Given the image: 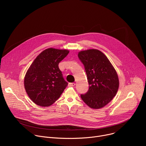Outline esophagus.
Masks as SVG:
<instances>
[{
    "label": "esophagus",
    "mask_w": 146,
    "mask_h": 146,
    "mask_svg": "<svg viewBox=\"0 0 146 146\" xmlns=\"http://www.w3.org/2000/svg\"><path fill=\"white\" fill-rule=\"evenodd\" d=\"M75 83H74V82H70V83H69V84H68V86H69V87H74V86H75Z\"/></svg>",
    "instance_id": "esophagus-1"
}]
</instances>
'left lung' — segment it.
Wrapping results in <instances>:
<instances>
[{
  "mask_svg": "<svg viewBox=\"0 0 146 146\" xmlns=\"http://www.w3.org/2000/svg\"><path fill=\"white\" fill-rule=\"evenodd\" d=\"M78 56L84 66L90 85L88 92L81 95L82 100L92 109L105 107L118 91L116 70L107 56L98 50L81 51Z\"/></svg>",
  "mask_w": 146,
  "mask_h": 146,
  "instance_id": "left-lung-1",
  "label": "left lung"
}]
</instances>
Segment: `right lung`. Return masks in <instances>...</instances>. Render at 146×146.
Instances as JSON below:
<instances>
[{
  "label": "right lung",
  "instance_id": "1",
  "mask_svg": "<svg viewBox=\"0 0 146 146\" xmlns=\"http://www.w3.org/2000/svg\"><path fill=\"white\" fill-rule=\"evenodd\" d=\"M68 50L47 48L34 60L24 78V87L37 105L51 106L60 97L68 83L58 67L69 54Z\"/></svg>",
  "mask_w": 146,
  "mask_h": 146
}]
</instances>
